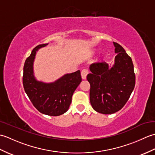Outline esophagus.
<instances>
[{"label":"esophagus","mask_w":155,"mask_h":155,"mask_svg":"<svg viewBox=\"0 0 155 155\" xmlns=\"http://www.w3.org/2000/svg\"><path fill=\"white\" fill-rule=\"evenodd\" d=\"M88 74V69H83V71H81V77L83 79H86L87 76Z\"/></svg>","instance_id":"34e87169"}]
</instances>
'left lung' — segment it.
I'll use <instances>...</instances> for the list:
<instances>
[{
	"label": "left lung",
	"mask_w": 155,
	"mask_h": 155,
	"mask_svg": "<svg viewBox=\"0 0 155 155\" xmlns=\"http://www.w3.org/2000/svg\"><path fill=\"white\" fill-rule=\"evenodd\" d=\"M117 55L114 64L98 62L90 65L87 80L91 84L90 102L99 113L113 114L127 103L135 85L132 59L121 46L113 42Z\"/></svg>",
	"instance_id": "1"
}]
</instances>
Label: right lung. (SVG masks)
Listing matches in <instances>:
<instances>
[{
	"label": "right lung",
	"instance_id": "add662e5",
	"mask_svg": "<svg viewBox=\"0 0 155 155\" xmlns=\"http://www.w3.org/2000/svg\"><path fill=\"white\" fill-rule=\"evenodd\" d=\"M48 44L39 45L26 59L23 68L22 83L25 93L35 107L41 113L59 116L66 113L72 97L82 81L80 71L64 74L52 83L38 81L34 74V61L37 52Z\"/></svg>",
	"mask_w": 155,
	"mask_h": 155
}]
</instances>
